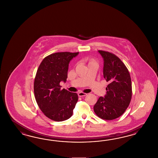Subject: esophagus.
I'll return each mask as SVG.
<instances>
[{
	"mask_svg": "<svg viewBox=\"0 0 158 158\" xmlns=\"http://www.w3.org/2000/svg\"><path fill=\"white\" fill-rule=\"evenodd\" d=\"M78 96L79 97H85V96H87V94L83 93V92H79L78 93Z\"/></svg>",
	"mask_w": 158,
	"mask_h": 158,
	"instance_id": "esophagus-1",
	"label": "esophagus"
}]
</instances>
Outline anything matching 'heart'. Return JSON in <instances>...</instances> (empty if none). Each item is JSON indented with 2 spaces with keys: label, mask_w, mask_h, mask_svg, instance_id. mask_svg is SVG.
<instances>
[{
  "label": "heart",
  "mask_w": 158,
  "mask_h": 158,
  "mask_svg": "<svg viewBox=\"0 0 158 158\" xmlns=\"http://www.w3.org/2000/svg\"><path fill=\"white\" fill-rule=\"evenodd\" d=\"M95 62V61H94V60H91V61H90V62Z\"/></svg>",
  "instance_id": "obj_1"
}]
</instances>
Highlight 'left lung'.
<instances>
[{
	"label": "left lung",
	"instance_id": "left-lung-1",
	"mask_svg": "<svg viewBox=\"0 0 158 158\" xmlns=\"http://www.w3.org/2000/svg\"><path fill=\"white\" fill-rule=\"evenodd\" d=\"M98 53L104 60V77L109 84L106 95L98 98L94 111L101 119L111 120L119 118L129 106L132 96L131 81L119 58L108 52L98 50Z\"/></svg>",
	"mask_w": 158,
	"mask_h": 158
}]
</instances>
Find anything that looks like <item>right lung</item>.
Returning <instances> with one entry per match:
<instances>
[{
    "label": "right lung",
    "mask_w": 158,
    "mask_h": 158,
    "mask_svg": "<svg viewBox=\"0 0 158 158\" xmlns=\"http://www.w3.org/2000/svg\"><path fill=\"white\" fill-rule=\"evenodd\" d=\"M79 54H52L40 63L34 81V94L39 108L50 119L61 122L71 117L78 100L76 93L61 89L60 83L66 82L69 63Z\"/></svg>",
    "instance_id": "add662e5"
}]
</instances>
